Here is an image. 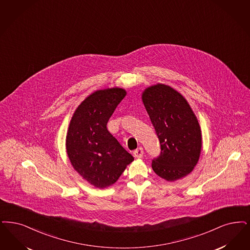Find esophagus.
Returning <instances> with one entry per match:
<instances>
[{
  "mask_svg": "<svg viewBox=\"0 0 250 250\" xmlns=\"http://www.w3.org/2000/svg\"><path fill=\"white\" fill-rule=\"evenodd\" d=\"M133 154H134V157H135V158H142L143 155H144V150H143V149H142L141 147H140L139 149L134 150Z\"/></svg>",
  "mask_w": 250,
  "mask_h": 250,
  "instance_id": "esophagus-1",
  "label": "esophagus"
}]
</instances>
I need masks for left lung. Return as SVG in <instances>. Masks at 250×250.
I'll return each mask as SVG.
<instances>
[{
	"mask_svg": "<svg viewBox=\"0 0 250 250\" xmlns=\"http://www.w3.org/2000/svg\"><path fill=\"white\" fill-rule=\"evenodd\" d=\"M142 101L161 144L160 155L151 162L152 169L168 181L185 177L196 166L202 147L199 124L190 105L165 84L147 88Z\"/></svg>",
	"mask_w": 250,
	"mask_h": 250,
	"instance_id": "left-lung-1",
	"label": "left lung"
}]
</instances>
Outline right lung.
I'll return each mask as SVG.
<instances>
[{
    "instance_id": "add662e5",
    "label": "right lung",
    "mask_w": 250,
    "mask_h": 250,
    "mask_svg": "<svg viewBox=\"0 0 250 250\" xmlns=\"http://www.w3.org/2000/svg\"><path fill=\"white\" fill-rule=\"evenodd\" d=\"M126 92L99 90L75 110L67 133L70 163L81 176L97 188H106L119 179L134 157L107 128L108 121Z\"/></svg>"
}]
</instances>
